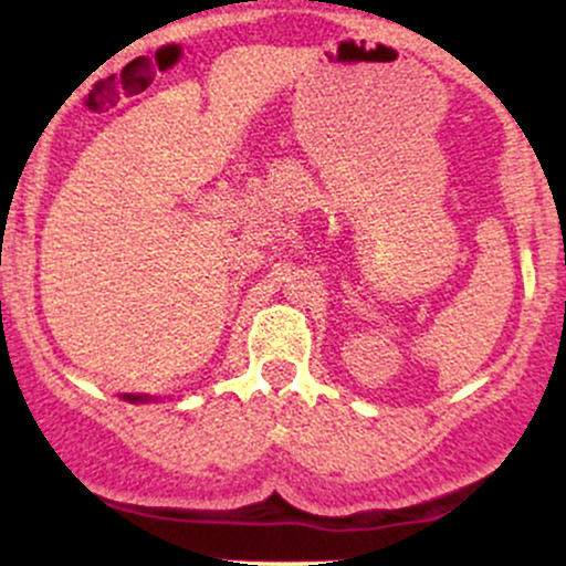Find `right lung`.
I'll return each instance as SVG.
<instances>
[{
  "label": "right lung",
  "mask_w": 566,
  "mask_h": 566,
  "mask_svg": "<svg viewBox=\"0 0 566 566\" xmlns=\"http://www.w3.org/2000/svg\"><path fill=\"white\" fill-rule=\"evenodd\" d=\"M125 399H129V401H143V396H133V394H127Z\"/></svg>",
  "instance_id": "obj_1"
}]
</instances>
